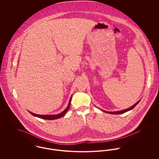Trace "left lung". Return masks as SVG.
Returning a JSON list of instances; mask_svg holds the SVG:
<instances>
[{"mask_svg": "<svg viewBox=\"0 0 159 159\" xmlns=\"http://www.w3.org/2000/svg\"><path fill=\"white\" fill-rule=\"evenodd\" d=\"M139 101H140V100L139 101H138L137 102H136L134 105H133V106H132V107H129L128 108H126V109H125V110H121V111H113V112H110V111H105V110H101L102 111H104V112H105V113H107L109 114H123L125 113H126V112H127V111H130V110H132L135 106L139 102Z\"/></svg>", "mask_w": 159, "mask_h": 159, "instance_id": "8db88e82", "label": "left lung"}]
</instances>
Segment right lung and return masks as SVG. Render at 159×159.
Returning a JSON list of instances; mask_svg holds the SVG:
<instances>
[{"label": "right lung", "mask_w": 159, "mask_h": 159, "mask_svg": "<svg viewBox=\"0 0 159 159\" xmlns=\"http://www.w3.org/2000/svg\"><path fill=\"white\" fill-rule=\"evenodd\" d=\"M72 97V96H71ZM71 97L70 99L69 102H68V106L67 107V108L63 111H62L61 113L58 114H55V115H40V114H37L33 113L32 112H30L29 111V112L33 116L37 117L39 118L42 119H45V120H55V119H57L61 118L63 116H65V114L68 111L69 108H70V104H71Z\"/></svg>", "instance_id": "obj_1"}]
</instances>
